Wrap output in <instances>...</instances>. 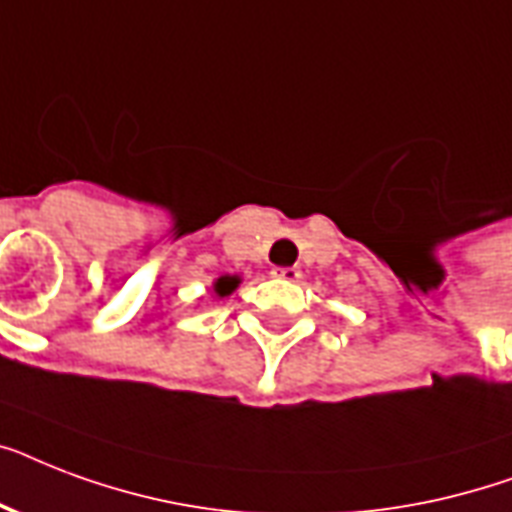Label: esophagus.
<instances>
[{
  "label": "esophagus",
  "mask_w": 512,
  "mask_h": 512,
  "mask_svg": "<svg viewBox=\"0 0 512 512\" xmlns=\"http://www.w3.org/2000/svg\"><path fill=\"white\" fill-rule=\"evenodd\" d=\"M273 279H281V281H297L303 276L300 268H273Z\"/></svg>",
  "instance_id": "1"
}]
</instances>
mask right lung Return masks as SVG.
<instances>
[{
	"mask_svg": "<svg viewBox=\"0 0 512 512\" xmlns=\"http://www.w3.org/2000/svg\"><path fill=\"white\" fill-rule=\"evenodd\" d=\"M239 284H241L239 276H220V279H215L212 289H215L217 297H228L233 292V289L239 287Z\"/></svg>",
	"mask_w": 512,
	"mask_h": 512,
	"instance_id": "obj_1",
	"label": "right lung"
}]
</instances>
